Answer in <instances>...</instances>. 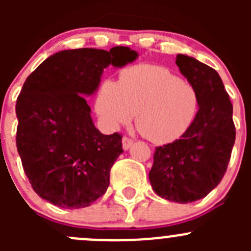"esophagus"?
<instances>
[{
	"label": "esophagus",
	"instance_id": "34e87169",
	"mask_svg": "<svg viewBox=\"0 0 251 251\" xmlns=\"http://www.w3.org/2000/svg\"><path fill=\"white\" fill-rule=\"evenodd\" d=\"M133 144V140H131V138L128 137H124L123 138V148L124 151H127L128 148H130L131 146Z\"/></svg>",
	"mask_w": 251,
	"mask_h": 251
}]
</instances>
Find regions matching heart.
Masks as SVG:
<instances>
[{"label":"heart","instance_id":"b5f03b06","mask_svg":"<svg viewBox=\"0 0 251 251\" xmlns=\"http://www.w3.org/2000/svg\"><path fill=\"white\" fill-rule=\"evenodd\" d=\"M198 109L199 96L194 86L158 65L123 70L116 83H103L96 98V111L108 130H118L137 114L138 131L158 144L181 138Z\"/></svg>","mask_w":251,"mask_h":251}]
</instances>
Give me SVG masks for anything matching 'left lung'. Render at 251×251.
Returning <instances> with one entry per match:
<instances>
[{
  "instance_id": "left-lung-1",
  "label": "left lung",
  "mask_w": 251,
  "mask_h": 251,
  "mask_svg": "<svg viewBox=\"0 0 251 251\" xmlns=\"http://www.w3.org/2000/svg\"><path fill=\"white\" fill-rule=\"evenodd\" d=\"M176 64L198 92V114L179 140L156 147L149 181L159 197L186 204L206 197L221 182L235 127L233 105L216 70L186 54H177Z\"/></svg>"
}]
</instances>
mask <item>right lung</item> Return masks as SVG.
I'll list each match as a JSON object with an SVG mask.
<instances>
[{
	"mask_svg": "<svg viewBox=\"0 0 251 251\" xmlns=\"http://www.w3.org/2000/svg\"><path fill=\"white\" fill-rule=\"evenodd\" d=\"M137 57L124 46L60 50L25 80L16 104L17 149L30 184L48 203L80 209L105 193L123 137L96 128L82 96L97 91L110 64L121 68Z\"/></svg>",
	"mask_w": 251,
	"mask_h": 251,
	"instance_id": "1",
	"label": "right lung"
}]
</instances>
